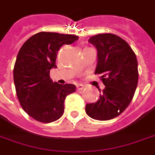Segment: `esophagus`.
I'll use <instances>...</instances> for the list:
<instances>
[{"instance_id":"34e87169","label":"esophagus","mask_w":155,"mask_h":155,"mask_svg":"<svg viewBox=\"0 0 155 155\" xmlns=\"http://www.w3.org/2000/svg\"><path fill=\"white\" fill-rule=\"evenodd\" d=\"M77 89L78 90H82V89L84 88V86L83 84H77Z\"/></svg>"}]
</instances>
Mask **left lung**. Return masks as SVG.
<instances>
[{"label":"left lung","mask_w":155,"mask_h":155,"mask_svg":"<svg viewBox=\"0 0 155 155\" xmlns=\"http://www.w3.org/2000/svg\"><path fill=\"white\" fill-rule=\"evenodd\" d=\"M98 51L95 74H101L105 85L99 99L85 106L87 115L99 121L113 119L131 102L138 84V63L135 52L125 40L113 34L89 38Z\"/></svg>","instance_id":"8db88e82"}]
</instances>
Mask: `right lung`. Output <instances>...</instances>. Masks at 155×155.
Instances as JSON below:
<instances>
[{
	"label": "right lung",
	"mask_w": 155,
	"mask_h": 155,
	"mask_svg": "<svg viewBox=\"0 0 155 155\" xmlns=\"http://www.w3.org/2000/svg\"><path fill=\"white\" fill-rule=\"evenodd\" d=\"M78 39L73 34L40 32L19 49L14 66V83L22 108L36 121L49 123L58 120L64 113L66 96L75 91L72 84L53 83L50 70L57 67L61 47Z\"/></svg>",
	"instance_id": "add662e5"
}]
</instances>
